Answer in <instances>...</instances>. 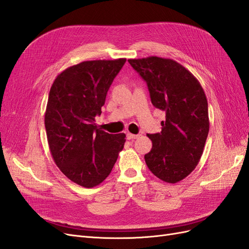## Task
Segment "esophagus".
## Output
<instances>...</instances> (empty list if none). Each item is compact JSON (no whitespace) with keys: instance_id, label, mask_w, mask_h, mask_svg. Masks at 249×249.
<instances>
[{"instance_id":"obj_1","label":"esophagus","mask_w":249,"mask_h":249,"mask_svg":"<svg viewBox=\"0 0 249 249\" xmlns=\"http://www.w3.org/2000/svg\"><path fill=\"white\" fill-rule=\"evenodd\" d=\"M140 135H135V134H131V133H127L126 134V138L129 140H134V139H137Z\"/></svg>"}]
</instances>
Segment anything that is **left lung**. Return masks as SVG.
I'll use <instances>...</instances> for the list:
<instances>
[{
    "mask_svg": "<svg viewBox=\"0 0 249 249\" xmlns=\"http://www.w3.org/2000/svg\"><path fill=\"white\" fill-rule=\"evenodd\" d=\"M146 82L152 104L165 111L162 131L148 134L153 147L144 156L148 169L166 183L184 179L198 164L209 134L205 91L193 74L172 59H129Z\"/></svg>",
    "mask_w": 249,
    "mask_h": 249,
    "instance_id": "1",
    "label": "left lung"
}]
</instances>
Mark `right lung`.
Instances as JSON below:
<instances>
[{"label":"right lung","mask_w":249,"mask_h":249,"mask_svg":"<svg viewBox=\"0 0 249 249\" xmlns=\"http://www.w3.org/2000/svg\"><path fill=\"white\" fill-rule=\"evenodd\" d=\"M125 60L72 65L51 87L44 114L51 154L63 175L82 187L93 188L106 179L124 148V133L108 134L94 122Z\"/></svg>","instance_id":"1"}]
</instances>
